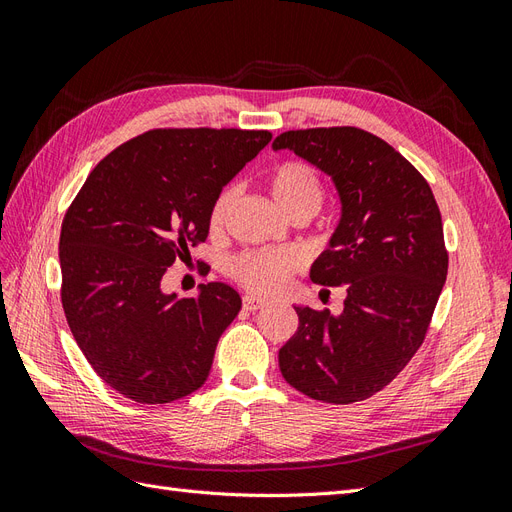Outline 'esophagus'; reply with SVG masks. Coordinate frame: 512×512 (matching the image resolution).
I'll return each mask as SVG.
<instances>
[{"instance_id": "1", "label": "esophagus", "mask_w": 512, "mask_h": 512, "mask_svg": "<svg viewBox=\"0 0 512 512\" xmlns=\"http://www.w3.org/2000/svg\"><path fill=\"white\" fill-rule=\"evenodd\" d=\"M262 307H265V301H258L254 297H243V309H247V312H258Z\"/></svg>"}]
</instances>
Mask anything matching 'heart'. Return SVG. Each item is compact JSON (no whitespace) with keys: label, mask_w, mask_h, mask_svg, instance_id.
Here are the masks:
<instances>
[{"label":"heart","mask_w":512,"mask_h":512,"mask_svg":"<svg viewBox=\"0 0 512 512\" xmlns=\"http://www.w3.org/2000/svg\"><path fill=\"white\" fill-rule=\"evenodd\" d=\"M269 190L280 207L290 218L307 215L312 218L324 203V183L318 170L303 160H288L277 166L269 177ZM237 200V188L228 185L209 209V228L222 230L230 207ZM301 267L299 256L290 250H247L230 260V275L245 290L260 297L282 290L288 277Z\"/></svg>","instance_id":"heart-1"}]
</instances>
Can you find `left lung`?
<instances>
[{"mask_svg": "<svg viewBox=\"0 0 512 512\" xmlns=\"http://www.w3.org/2000/svg\"><path fill=\"white\" fill-rule=\"evenodd\" d=\"M292 149L331 175L342 220L312 267L346 286L344 312L294 307L299 329L280 350L292 389L348 406L391 384L425 342L448 273L442 215L425 177L376 134L352 126L288 130Z\"/></svg>", "mask_w": 512, "mask_h": 512, "instance_id": "8db88e82", "label": "left lung"}]
</instances>
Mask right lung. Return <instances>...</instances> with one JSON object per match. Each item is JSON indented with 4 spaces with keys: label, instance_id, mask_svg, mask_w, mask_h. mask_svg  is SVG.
Segmentation results:
<instances>
[{
    "label": "right lung",
    "instance_id": "add662e5",
    "mask_svg": "<svg viewBox=\"0 0 512 512\" xmlns=\"http://www.w3.org/2000/svg\"><path fill=\"white\" fill-rule=\"evenodd\" d=\"M269 141V130H149L100 160L68 207L61 305L87 363L123 397L170 404L205 384L239 292L211 282L179 299L160 284L207 239L215 196Z\"/></svg>",
    "mask_w": 512,
    "mask_h": 512
}]
</instances>
